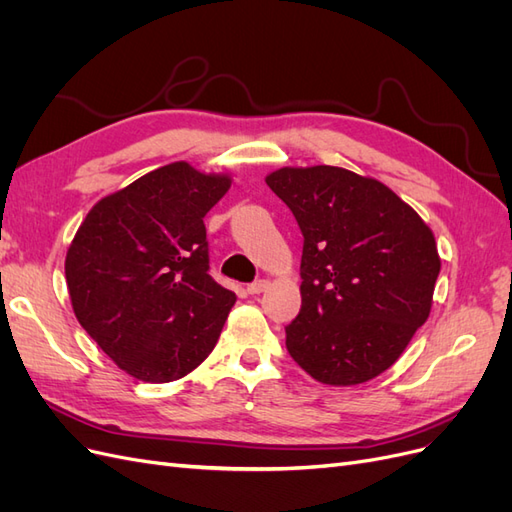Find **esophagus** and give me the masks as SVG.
Masks as SVG:
<instances>
[{
	"instance_id": "34e87169",
	"label": "esophagus",
	"mask_w": 512,
	"mask_h": 512,
	"mask_svg": "<svg viewBox=\"0 0 512 512\" xmlns=\"http://www.w3.org/2000/svg\"><path fill=\"white\" fill-rule=\"evenodd\" d=\"M267 288H269L267 280H256V282H252L250 286H247V292H250V294H260V292H265Z\"/></svg>"
}]
</instances>
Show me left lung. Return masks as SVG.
Returning <instances> with one entry per match:
<instances>
[{"instance_id": "obj_1", "label": "left lung", "mask_w": 512, "mask_h": 512, "mask_svg": "<svg viewBox=\"0 0 512 512\" xmlns=\"http://www.w3.org/2000/svg\"><path fill=\"white\" fill-rule=\"evenodd\" d=\"M269 188L303 232L301 312L286 348L322 384L380 376L429 318L436 239L384 183L346 168H280Z\"/></svg>"}]
</instances>
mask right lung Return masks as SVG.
<instances>
[{"mask_svg": "<svg viewBox=\"0 0 512 512\" xmlns=\"http://www.w3.org/2000/svg\"><path fill=\"white\" fill-rule=\"evenodd\" d=\"M228 188L226 175L173 162L102 198L76 230L74 316L136 380H179L218 344L237 297L209 275L203 218Z\"/></svg>", "mask_w": 512, "mask_h": 512, "instance_id": "add662e5", "label": "right lung"}]
</instances>
